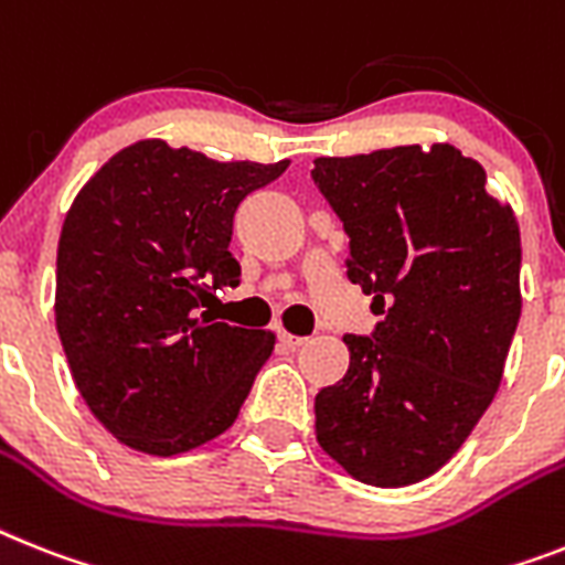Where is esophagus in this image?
I'll return each instance as SVG.
<instances>
[{
  "label": "esophagus",
  "mask_w": 565,
  "mask_h": 565,
  "mask_svg": "<svg viewBox=\"0 0 565 565\" xmlns=\"http://www.w3.org/2000/svg\"><path fill=\"white\" fill-rule=\"evenodd\" d=\"M279 340H282L288 349H297V347H302V343H306L309 338H300V334H291V332H286V329H279Z\"/></svg>",
  "instance_id": "esophagus-1"
}]
</instances>
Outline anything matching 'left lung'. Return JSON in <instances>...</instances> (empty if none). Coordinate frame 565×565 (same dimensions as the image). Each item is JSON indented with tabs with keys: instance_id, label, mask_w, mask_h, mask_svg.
Instances as JSON below:
<instances>
[{
	"instance_id": "left-lung-1",
	"label": "left lung",
	"mask_w": 565,
	"mask_h": 565,
	"mask_svg": "<svg viewBox=\"0 0 565 565\" xmlns=\"http://www.w3.org/2000/svg\"><path fill=\"white\" fill-rule=\"evenodd\" d=\"M311 179L349 233V279L386 315L372 338H343L347 375L315 398L317 445L363 484L422 482L500 390L523 311L514 210L450 143L315 158Z\"/></svg>"
}]
</instances>
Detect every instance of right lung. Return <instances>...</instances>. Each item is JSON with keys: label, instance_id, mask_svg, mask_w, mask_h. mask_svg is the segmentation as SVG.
Wrapping results in <instances>:
<instances>
[{"label": "right lung", "instance_id": "right-lung-1", "mask_svg": "<svg viewBox=\"0 0 565 565\" xmlns=\"http://www.w3.org/2000/svg\"><path fill=\"white\" fill-rule=\"evenodd\" d=\"M291 161H213L143 138L74 195L54 317L92 416L138 454L179 456L231 427L277 334L202 311L239 282L233 213Z\"/></svg>", "mask_w": 565, "mask_h": 565}]
</instances>
